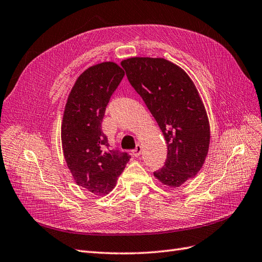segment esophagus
Segmentation results:
<instances>
[{"label":"esophagus","mask_w":262,"mask_h":262,"mask_svg":"<svg viewBox=\"0 0 262 262\" xmlns=\"http://www.w3.org/2000/svg\"><path fill=\"white\" fill-rule=\"evenodd\" d=\"M141 151H142V148H141V145L137 144L136 148H134V150H132V154L134 155V157H139V155H141Z\"/></svg>","instance_id":"esophagus-1"}]
</instances>
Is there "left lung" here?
<instances>
[{"instance_id":"1","label":"left lung","mask_w":262,"mask_h":262,"mask_svg":"<svg viewBox=\"0 0 262 262\" xmlns=\"http://www.w3.org/2000/svg\"><path fill=\"white\" fill-rule=\"evenodd\" d=\"M121 66L166 141L164 166L154 176L179 187L199 173L209 147V122L199 91L182 68L164 58L133 57Z\"/></svg>"}]
</instances>
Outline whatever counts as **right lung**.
I'll use <instances>...</instances> for the list:
<instances>
[{
    "instance_id": "1",
    "label": "right lung",
    "mask_w": 262,
    "mask_h": 262,
    "mask_svg": "<svg viewBox=\"0 0 262 262\" xmlns=\"http://www.w3.org/2000/svg\"><path fill=\"white\" fill-rule=\"evenodd\" d=\"M124 72L107 61L89 67L68 96L61 124L62 151L78 185L95 195L108 194L131 155L111 147L101 122Z\"/></svg>"
}]
</instances>
